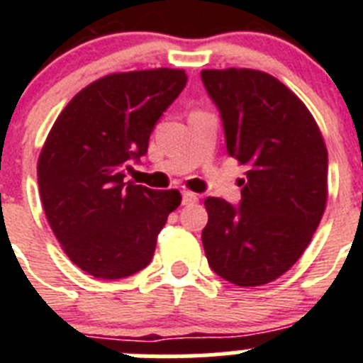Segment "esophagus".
I'll list each match as a JSON object with an SVG mask.
<instances>
[{"mask_svg": "<svg viewBox=\"0 0 363 363\" xmlns=\"http://www.w3.org/2000/svg\"><path fill=\"white\" fill-rule=\"evenodd\" d=\"M196 201H198V194H194V192L191 191L182 192V203L184 205H192V203H196Z\"/></svg>", "mask_w": 363, "mask_h": 363, "instance_id": "1", "label": "esophagus"}]
</instances>
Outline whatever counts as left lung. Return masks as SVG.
Returning <instances> with one entry per match:
<instances>
[{
  "label": "left lung",
  "instance_id": "1",
  "mask_svg": "<svg viewBox=\"0 0 363 363\" xmlns=\"http://www.w3.org/2000/svg\"><path fill=\"white\" fill-rule=\"evenodd\" d=\"M201 82L220 112L227 154L247 167L238 205L205 200V256L230 284H269L296 264L322 220L325 143L306 105L271 74L201 70Z\"/></svg>",
  "mask_w": 363,
  "mask_h": 363
}]
</instances>
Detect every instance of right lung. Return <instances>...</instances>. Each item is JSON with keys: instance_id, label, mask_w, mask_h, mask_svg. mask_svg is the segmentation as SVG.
Masks as SVG:
<instances>
[{"instance_id": "right-lung-1", "label": "right lung", "mask_w": 363, "mask_h": 363, "mask_svg": "<svg viewBox=\"0 0 363 363\" xmlns=\"http://www.w3.org/2000/svg\"><path fill=\"white\" fill-rule=\"evenodd\" d=\"M185 83L187 74L176 69L105 76L70 99L41 149L47 220L67 256L94 278L120 280L147 267L167 216L182 203L176 189L123 178Z\"/></svg>"}]
</instances>
